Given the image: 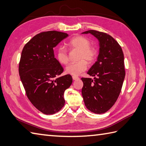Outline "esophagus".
Wrapping results in <instances>:
<instances>
[{
	"mask_svg": "<svg viewBox=\"0 0 146 146\" xmlns=\"http://www.w3.org/2000/svg\"><path fill=\"white\" fill-rule=\"evenodd\" d=\"M72 78H73V80H78L80 79L79 77L76 76H73Z\"/></svg>",
	"mask_w": 146,
	"mask_h": 146,
	"instance_id": "obj_1",
	"label": "esophagus"
}]
</instances>
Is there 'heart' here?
Here are the masks:
<instances>
[{"label": "heart", "instance_id": "1", "mask_svg": "<svg viewBox=\"0 0 146 146\" xmlns=\"http://www.w3.org/2000/svg\"><path fill=\"white\" fill-rule=\"evenodd\" d=\"M90 45L89 40L82 36H76L71 38L67 43L68 47L70 49H76L80 51L78 62L70 64L66 68V73L73 76H78L87 68V62L92 63L97 56V51ZM57 60L61 64H66L69 61L67 51L63 47L58 49L56 52Z\"/></svg>", "mask_w": 146, "mask_h": 146}]
</instances>
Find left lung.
Masks as SVG:
<instances>
[{
    "label": "left lung",
    "instance_id": "left-lung-1",
    "mask_svg": "<svg viewBox=\"0 0 146 146\" xmlns=\"http://www.w3.org/2000/svg\"><path fill=\"white\" fill-rule=\"evenodd\" d=\"M91 34L98 40L97 61L87 73L94 80L82 78V94L86 107L95 113L107 111L115 103L122 87L125 72L122 48L107 33L89 30L82 34Z\"/></svg>",
    "mask_w": 146,
    "mask_h": 146
}]
</instances>
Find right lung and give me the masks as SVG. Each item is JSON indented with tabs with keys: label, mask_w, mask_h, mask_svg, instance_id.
<instances>
[{
	"label": "right lung",
	"mask_w": 146,
	"mask_h": 146,
	"mask_svg": "<svg viewBox=\"0 0 146 146\" xmlns=\"http://www.w3.org/2000/svg\"><path fill=\"white\" fill-rule=\"evenodd\" d=\"M68 36L51 31L36 35L23 49L19 73L26 94L37 109L46 115L64 106V93L73 82L70 75L60 76L63 68L54 58L53 48Z\"/></svg>",
	"instance_id": "1"
}]
</instances>
